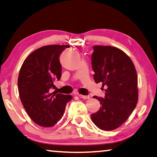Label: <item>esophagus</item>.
<instances>
[{
	"label": "esophagus",
	"mask_w": 157,
	"mask_h": 157,
	"mask_svg": "<svg viewBox=\"0 0 157 157\" xmlns=\"http://www.w3.org/2000/svg\"><path fill=\"white\" fill-rule=\"evenodd\" d=\"M78 96L79 98H82V99H88L90 98V96H85V95H82V94H78Z\"/></svg>",
	"instance_id": "1"
}]
</instances>
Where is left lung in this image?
Listing matches in <instances>:
<instances>
[{
  "mask_svg": "<svg viewBox=\"0 0 157 157\" xmlns=\"http://www.w3.org/2000/svg\"><path fill=\"white\" fill-rule=\"evenodd\" d=\"M93 48L94 79L107 89L104 98L94 97L101 106L91 118L99 129L113 130L125 123L136 107L137 72L130 58L121 49L110 46H94Z\"/></svg>",
  "mask_w": 157,
  "mask_h": 157,
  "instance_id": "8db88e82",
  "label": "left lung"
}]
</instances>
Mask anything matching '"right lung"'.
I'll use <instances>...</instances> for the list:
<instances>
[{
  "label": "right lung",
  "instance_id": "right-lung-1",
  "mask_svg": "<svg viewBox=\"0 0 157 157\" xmlns=\"http://www.w3.org/2000/svg\"><path fill=\"white\" fill-rule=\"evenodd\" d=\"M69 45H48L34 51L21 67L17 86L20 100L34 123L42 127H52L63 116L72 96L51 95L53 82L61 77L59 56Z\"/></svg>",
  "mask_w": 157,
  "mask_h": 157
}]
</instances>
